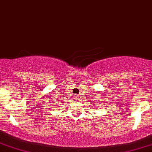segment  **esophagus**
Returning a JSON list of instances; mask_svg holds the SVG:
<instances>
[{"label": "esophagus", "instance_id": "esophagus-1", "mask_svg": "<svg viewBox=\"0 0 152 152\" xmlns=\"http://www.w3.org/2000/svg\"><path fill=\"white\" fill-rule=\"evenodd\" d=\"M74 98H75V99H76V100H78V99H79V95H75V97H74Z\"/></svg>", "mask_w": 152, "mask_h": 152}]
</instances>
